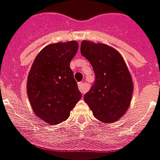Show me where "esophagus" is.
Segmentation results:
<instances>
[{
    "label": "esophagus",
    "mask_w": 160,
    "mask_h": 160,
    "mask_svg": "<svg viewBox=\"0 0 160 160\" xmlns=\"http://www.w3.org/2000/svg\"><path fill=\"white\" fill-rule=\"evenodd\" d=\"M78 87H79V89H80V91L82 94H85L87 92V87H86L84 82H79L78 83Z\"/></svg>",
    "instance_id": "esophagus-1"
}]
</instances>
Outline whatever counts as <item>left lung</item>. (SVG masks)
<instances>
[{"instance_id": "obj_1", "label": "left lung", "mask_w": 160, "mask_h": 160, "mask_svg": "<svg viewBox=\"0 0 160 160\" xmlns=\"http://www.w3.org/2000/svg\"><path fill=\"white\" fill-rule=\"evenodd\" d=\"M80 53L93 66L95 80L84 101L100 121L111 123L127 111L133 83L125 62L117 50L104 43L82 41Z\"/></svg>"}]
</instances>
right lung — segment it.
<instances>
[{"label": "right lung", "instance_id": "obj_1", "mask_svg": "<svg viewBox=\"0 0 160 160\" xmlns=\"http://www.w3.org/2000/svg\"><path fill=\"white\" fill-rule=\"evenodd\" d=\"M79 48L76 41L49 44L31 66L27 92L35 114L49 124L66 121L81 98L70 68Z\"/></svg>", "mask_w": 160, "mask_h": 160}]
</instances>
